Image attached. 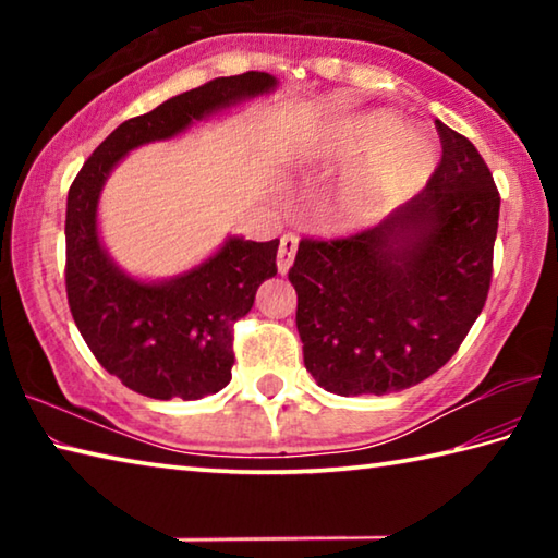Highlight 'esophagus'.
Returning <instances> with one entry per match:
<instances>
[{
  "mask_svg": "<svg viewBox=\"0 0 558 558\" xmlns=\"http://www.w3.org/2000/svg\"><path fill=\"white\" fill-rule=\"evenodd\" d=\"M295 253H298V235L286 233L280 239V248H278V270L282 272V276L290 270L292 260H295Z\"/></svg>",
  "mask_w": 558,
  "mask_h": 558,
  "instance_id": "1",
  "label": "esophagus"
}]
</instances>
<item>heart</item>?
<instances>
[{"instance_id": "obj_1", "label": "heart", "mask_w": 558, "mask_h": 558, "mask_svg": "<svg viewBox=\"0 0 558 558\" xmlns=\"http://www.w3.org/2000/svg\"><path fill=\"white\" fill-rule=\"evenodd\" d=\"M356 156L329 194V209L347 229L372 226L409 202L438 157L426 132L401 130V120L381 110L339 120L317 149L323 165H347Z\"/></svg>"}]
</instances>
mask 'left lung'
I'll use <instances>...</instances> for the list:
<instances>
[{
  "instance_id": "8db88e82",
  "label": "left lung",
  "mask_w": 558,
  "mask_h": 558,
  "mask_svg": "<svg viewBox=\"0 0 558 558\" xmlns=\"http://www.w3.org/2000/svg\"><path fill=\"white\" fill-rule=\"evenodd\" d=\"M442 155L421 194L369 231L305 235L288 278L307 372L339 396L436 374L483 313L499 192L475 145L436 120Z\"/></svg>"
}]
</instances>
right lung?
<instances>
[{
	"label": "right lung",
	"instance_id": "add662e5",
	"mask_svg": "<svg viewBox=\"0 0 558 558\" xmlns=\"http://www.w3.org/2000/svg\"><path fill=\"white\" fill-rule=\"evenodd\" d=\"M276 86L268 73L214 78L130 118L96 147L65 204V295L75 327L102 369L149 399L196 401L231 381L233 325L260 282L278 272V239H229L214 258L167 282H140L112 266L96 209L110 169L130 149L167 140L211 112Z\"/></svg>",
	"mask_w": 558,
	"mask_h": 558
}]
</instances>
